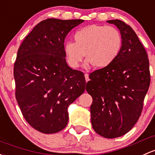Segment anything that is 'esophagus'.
Wrapping results in <instances>:
<instances>
[{
  "instance_id": "1",
  "label": "esophagus",
  "mask_w": 155,
  "mask_h": 155,
  "mask_svg": "<svg viewBox=\"0 0 155 155\" xmlns=\"http://www.w3.org/2000/svg\"><path fill=\"white\" fill-rule=\"evenodd\" d=\"M84 78H85L86 82L89 81V75L87 74V73H85V74H84Z\"/></svg>"
}]
</instances>
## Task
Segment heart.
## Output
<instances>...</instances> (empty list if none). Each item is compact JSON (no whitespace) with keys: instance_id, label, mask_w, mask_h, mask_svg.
Here are the masks:
<instances>
[{"instance_id":"heart-1","label":"heart","mask_w":155,"mask_h":155,"mask_svg":"<svg viewBox=\"0 0 155 155\" xmlns=\"http://www.w3.org/2000/svg\"><path fill=\"white\" fill-rule=\"evenodd\" d=\"M75 42L68 41L64 52L71 68L79 66L84 58L94 68H105L114 61L122 48L120 32L112 26L91 24L74 34Z\"/></svg>"}]
</instances>
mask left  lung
Instances as JSON below:
<instances>
[{"label": "left lung", "mask_w": 155, "mask_h": 155, "mask_svg": "<svg viewBox=\"0 0 155 155\" xmlns=\"http://www.w3.org/2000/svg\"><path fill=\"white\" fill-rule=\"evenodd\" d=\"M107 22L120 31L121 50L111 64L90 73L86 91L93 98L94 130L116 138L128 132L140 117L151 79L147 53L133 29L117 19Z\"/></svg>", "instance_id": "left-lung-1"}]
</instances>
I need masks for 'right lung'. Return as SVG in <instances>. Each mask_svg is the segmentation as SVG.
Wrapping results in <instances>:
<instances>
[{"label":"right lung","instance_id":"right-lung-1","mask_svg":"<svg viewBox=\"0 0 155 155\" xmlns=\"http://www.w3.org/2000/svg\"><path fill=\"white\" fill-rule=\"evenodd\" d=\"M83 21H42L18 50L13 72L16 100L26 121L41 133L64 129L68 106L85 90L84 73L68 67L64 52L65 37Z\"/></svg>","mask_w":155,"mask_h":155}]
</instances>
